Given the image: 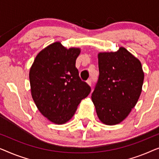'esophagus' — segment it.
Segmentation results:
<instances>
[{"label": "esophagus", "instance_id": "obj_1", "mask_svg": "<svg viewBox=\"0 0 159 159\" xmlns=\"http://www.w3.org/2000/svg\"><path fill=\"white\" fill-rule=\"evenodd\" d=\"M86 82H87V84L89 85V86H91V79H89L87 80Z\"/></svg>", "mask_w": 159, "mask_h": 159}]
</instances>
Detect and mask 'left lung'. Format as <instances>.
Segmentation results:
<instances>
[{"instance_id": "8db88e82", "label": "left lung", "mask_w": 159, "mask_h": 159, "mask_svg": "<svg viewBox=\"0 0 159 159\" xmlns=\"http://www.w3.org/2000/svg\"><path fill=\"white\" fill-rule=\"evenodd\" d=\"M99 75L91 94L99 119L114 125L124 120L137 104L144 80L140 60L124 48L100 52Z\"/></svg>"}]
</instances>
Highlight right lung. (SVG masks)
Wrapping results in <instances>:
<instances>
[{"instance_id": "add662e5", "label": "right lung", "mask_w": 159, "mask_h": 159, "mask_svg": "<svg viewBox=\"0 0 159 159\" xmlns=\"http://www.w3.org/2000/svg\"><path fill=\"white\" fill-rule=\"evenodd\" d=\"M80 52L79 48L66 49L55 42L37 55L30 68L33 100L42 115L53 123L70 120L80 101L91 92L75 67Z\"/></svg>"}]
</instances>
